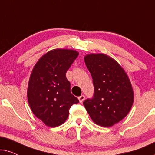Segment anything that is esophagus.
<instances>
[{"label":"esophagus","mask_w":155,"mask_h":155,"mask_svg":"<svg viewBox=\"0 0 155 155\" xmlns=\"http://www.w3.org/2000/svg\"><path fill=\"white\" fill-rule=\"evenodd\" d=\"M79 98V102H80V103H82V102L84 101V98H85V96H84V95H81V96H79V98Z\"/></svg>","instance_id":"34e87169"}]
</instances>
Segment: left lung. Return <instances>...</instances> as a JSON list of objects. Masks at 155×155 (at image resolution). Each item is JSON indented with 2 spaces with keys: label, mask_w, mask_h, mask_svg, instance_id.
Returning <instances> with one entry per match:
<instances>
[{
  "label": "left lung",
  "mask_w": 155,
  "mask_h": 155,
  "mask_svg": "<svg viewBox=\"0 0 155 155\" xmlns=\"http://www.w3.org/2000/svg\"><path fill=\"white\" fill-rule=\"evenodd\" d=\"M84 61L94 86L93 98L84 101L91 118L102 127H111L128 114L134 101L131 82L124 69L105 54H88Z\"/></svg>",
  "instance_id": "left-lung-1"
}]
</instances>
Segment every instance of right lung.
<instances>
[{"instance_id":"add662e5","label":"right lung","mask_w":155,"mask_h":155,"mask_svg":"<svg viewBox=\"0 0 155 155\" xmlns=\"http://www.w3.org/2000/svg\"><path fill=\"white\" fill-rule=\"evenodd\" d=\"M79 55L71 49H54L45 54L33 67L28 87L31 110L47 126H59L69 110L79 100L71 94L66 72Z\"/></svg>"}]
</instances>
